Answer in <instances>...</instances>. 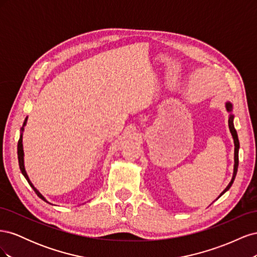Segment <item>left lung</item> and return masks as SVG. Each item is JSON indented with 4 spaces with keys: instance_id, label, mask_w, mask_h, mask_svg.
<instances>
[{
    "instance_id": "1",
    "label": "left lung",
    "mask_w": 257,
    "mask_h": 257,
    "mask_svg": "<svg viewBox=\"0 0 257 257\" xmlns=\"http://www.w3.org/2000/svg\"><path fill=\"white\" fill-rule=\"evenodd\" d=\"M231 108H232V107H231V104H230V103H226V109H227L228 111H231ZM232 120H234V115L230 114L229 120H228V126H229L230 133H231V135H232V138H234V143H235V167H234V176H232L231 181H230L229 184L227 185V188L222 192V194H221L220 196H222L225 192H226L227 190H229V188L231 186L232 182H234L235 177H236V175H237L238 164H239V158H238V152H239V139H238V135H237V131H236L235 127H234V123H232Z\"/></svg>"
}]
</instances>
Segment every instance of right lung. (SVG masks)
Masks as SVG:
<instances>
[{
	"instance_id": "add662e5",
	"label": "right lung",
	"mask_w": 257,
	"mask_h": 257,
	"mask_svg": "<svg viewBox=\"0 0 257 257\" xmlns=\"http://www.w3.org/2000/svg\"><path fill=\"white\" fill-rule=\"evenodd\" d=\"M27 119L28 118H26V120H25V122H23V126H25L26 125V123H27ZM22 131H23V127H22ZM18 161H19V167H20V170H21V173H22V175L23 176H25L26 177V179H27V180H28V182H29V184L31 185V186H32V188H33V190L35 191V193L37 194V196L38 197H41L43 200H45V201H47V200H46L43 196H42V194L40 193V192H38L35 188H34V186H33V184L32 183H31V181L29 180V177H28V175H27V173H26V169H25V165H23V148H22V134L20 135V138H19V141H18ZM47 203H48V201H47Z\"/></svg>"
}]
</instances>
